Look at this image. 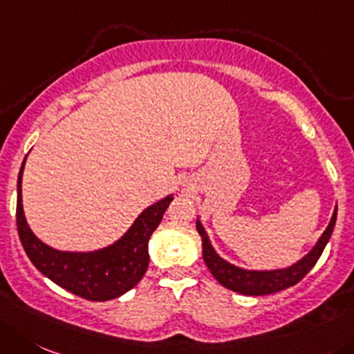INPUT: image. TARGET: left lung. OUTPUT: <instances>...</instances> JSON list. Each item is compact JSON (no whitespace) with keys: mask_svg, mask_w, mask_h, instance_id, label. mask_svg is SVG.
Returning a JSON list of instances; mask_svg holds the SVG:
<instances>
[{"mask_svg":"<svg viewBox=\"0 0 354 354\" xmlns=\"http://www.w3.org/2000/svg\"><path fill=\"white\" fill-rule=\"evenodd\" d=\"M335 220L337 209L333 211V216L330 220L328 227H326L323 236L319 237L318 244L313 248L311 252L307 253L300 262H297L295 266L279 270H244L241 267L232 266V263L225 262V260L216 255L209 239H207L206 230L203 229L199 220H197V232L203 237L204 262H206L207 269L211 270V274H213L214 279L220 285L232 290V292L243 293V295H269V293L281 292V290L297 285L315 267V263L318 262L323 250H325L326 243H328L330 236H332Z\"/></svg>","mask_w":354,"mask_h":354,"instance_id":"obj_1","label":"left lung"}]
</instances>
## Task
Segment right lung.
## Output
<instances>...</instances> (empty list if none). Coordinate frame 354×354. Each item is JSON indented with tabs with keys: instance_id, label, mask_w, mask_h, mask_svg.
<instances>
[{
	"instance_id": "right-lung-1",
	"label": "right lung",
	"mask_w": 354,
	"mask_h": 354,
	"mask_svg": "<svg viewBox=\"0 0 354 354\" xmlns=\"http://www.w3.org/2000/svg\"><path fill=\"white\" fill-rule=\"evenodd\" d=\"M24 162L17 180V230L32 266L61 288L94 302L117 299L134 288L148 269V241L151 232L158 227L173 197L167 196L147 207L127 234L104 250L91 253L57 252L43 244L26 222L22 211Z\"/></svg>"
}]
</instances>
